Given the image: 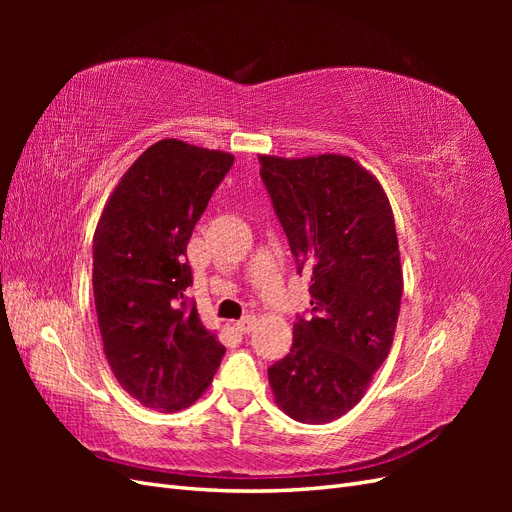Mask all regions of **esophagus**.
<instances>
[{"mask_svg":"<svg viewBox=\"0 0 512 512\" xmlns=\"http://www.w3.org/2000/svg\"><path fill=\"white\" fill-rule=\"evenodd\" d=\"M254 324H256V318H254V316H243L241 320L235 322V329H237L239 333H250V331L254 329Z\"/></svg>","mask_w":512,"mask_h":512,"instance_id":"obj_1","label":"esophagus"}]
</instances>
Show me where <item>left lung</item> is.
I'll list each match as a JSON object with an SVG mask.
<instances>
[{
	"mask_svg": "<svg viewBox=\"0 0 512 512\" xmlns=\"http://www.w3.org/2000/svg\"><path fill=\"white\" fill-rule=\"evenodd\" d=\"M258 162L297 271L312 277L314 312L294 324L269 386L294 421L331 423L363 399L393 344L404 275L391 203L350 156Z\"/></svg>",
	"mask_w": 512,
	"mask_h": 512,
	"instance_id": "1",
	"label": "left lung"
}]
</instances>
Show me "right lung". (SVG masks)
<instances>
[{"label":"right lung","mask_w":512,"mask_h":512,"mask_svg":"<svg viewBox=\"0 0 512 512\" xmlns=\"http://www.w3.org/2000/svg\"><path fill=\"white\" fill-rule=\"evenodd\" d=\"M232 162V153L164 138L123 173L98 220L91 282L104 354L145 408L192 406L226 352L185 301V247Z\"/></svg>","instance_id":"obj_1"}]
</instances>
